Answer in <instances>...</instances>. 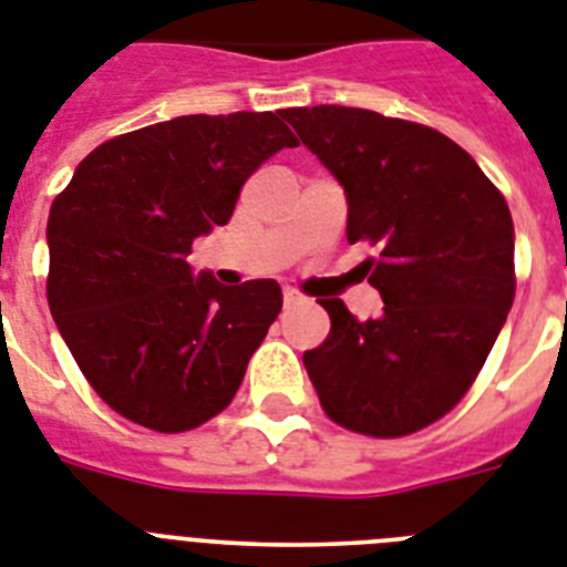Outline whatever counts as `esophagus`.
<instances>
[{
    "mask_svg": "<svg viewBox=\"0 0 567 567\" xmlns=\"http://www.w3.org/2000/svg\"><path fill=\"white\" fill-rule=\"evenodd\" d=\"M282 302L288 308H291V306H297V302H302V297H299V293L293 291V288H285V291H282Z\"/></svg>",
    "mask_w": 567,
    "mask_h": 567,
    "instance_id": "1",
    "label": "esophagus"
}]
</instances>
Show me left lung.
Here are the masks:
<instances>
[{
  "label": "left lung",
  "mask_w": 567,
  "mask_h": 567,
  "mask_svg": "<svg viewBox=\"0 0 567 567\" xmlns=\"http://www.w3.org/2000/svg\"><path fill=\"white\" fill-rule=\"evenodd\" d=\"M343 186L347 238L379 244L370 285L384 311L358 320L320 299L331 331L308 349V379L338 425L404 436L466 395L515 297V229L498 188L457 142L358 107L285 110Z\"/></svg>",
  "instance_id": "left-lung-1"
}]
</instances>
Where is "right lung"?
<instances>
[{
  "label": "right lung",
  "mask_w": 567,
  "mask_h": 567,
  "mask_svg": "<svg viewBox=\"0 0 567 567\" xmlns=\"http://www.w3.org/2000/svg\"><path fill=\"white\" fill-rule=\"evenodd\" d=\"M297 136L276 113L179 116L92 151L49 212V308L116 413L163 434L233 402L282 308L274 279L227 288L188 265L256 168Z\"/></svg>",
  "instance_id": "right-lung-1"
}]
</instances>
